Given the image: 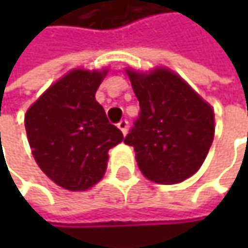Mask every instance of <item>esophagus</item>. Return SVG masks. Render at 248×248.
Returning <instances> with one entry per match:
<instances>
[{"label":"esophagus","instance_id":"esophagus-1","mask_svg":"<svg viewBox=\"0 0 248 248\" xmlns=\"http://www.w3.org/2000/svg\"><path fill=\"white\" fill-rule=\"evenodd\" d=\"M118 127H119V130H121L124 135H126V133H127V121H121V122L118 124Z\"/></svg>","mask_w":248,"mask_h":248}]
</instances>
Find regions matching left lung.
Instances as JSON below:
<instances>
[{
	"instance_id": "1",
	"label": "left lung",
	"mask_w": 248,
	"mask_h": 248,
	"mask_svg": "<svg viewBox=\"0 0 248 248\" xmlns=\"http://www.w3.org/2000/svg\"><path fill=\"white\" fill-rule=\"evenodd\" d=\"M140 115L124 143L133 146L140 172L156 184H179L197 172L211 148L214 109L165 66L126 67Z\"/></svg>"
}]
</instances>
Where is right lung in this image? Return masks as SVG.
I'll return each mask as SVG.
<instances>
[{
	"label": "right lung",
	"mask_w": 248,
	"mask_h": 248,
	"mask_svg": "<svg viewBox=\"0 0 248 248\" xmlns=\"http://www.w3.org/2000/svg\"><path fill=\"white\" fill-rule=\"evenodd\" d=\"M108 67H76L54 81L28 109L24 124L32 156L54 184L86 191L106 172L109 149L124 140L94 94Z\"/></svg>",
	"instance_id": "add662e5"
}]
</instances>
